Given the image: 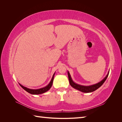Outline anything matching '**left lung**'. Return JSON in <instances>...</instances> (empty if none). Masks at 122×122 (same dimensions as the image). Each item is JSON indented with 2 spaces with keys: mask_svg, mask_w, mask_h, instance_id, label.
Listing matches in <instances>:
<instances>
[{
  "mask_svg": "<svg viewBox=\"0 0 122 122\" xmlns=\"http://www.w3.org/2000/svg\"><path fill=\"white\" fill-rule=\"evenodd\" d=\"M109 72H108L107 74V75L106 76L105 78L103 79L102 81H101L100 82H99L98 83H96L95 84L90 86H81V85H79L78 84H77V83H75L72 80L71 75H70V73L68 71V75L69 80V83H70V85H71V86L73 88H75V89H76L77 90L82 92H83V93H91V92H93L96 90H97L98 88H99L103 83H104V82L106 80L107 78V77L109 74Z\"/></svg>",
  "mask_w": 122,
  "mask_h": 122,
  "instance_id": "left-lung-1",
  "label": "left lung"
}]
</instances>
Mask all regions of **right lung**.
<instances>
[{"label": "right lung", "instance_id": "1", "mask_svg": "<svg viewBox=\"0 0 122 122\" xmlns=\"http://www.w3.org/2000/svg\"><path fill=\"white\" fill-rule=\"evenodd\" d=\"M55 75V73L53 74L52 78L51 79L50 82H49V83L47 85V86H46L45 87L41 88H39V89H36V90H34V89H30V88H28L27 87H26L23 86H22L21 84L19 83L20 86L22 87L23 89L26 91L28 93H30L32 95H39V94H41L43 93H45L47 91H48L50 88H51V87L52 86V83H53V79H54V76Z\"/></svg>", "mask_w": 122, "mask_h": 122}]
</instances>
